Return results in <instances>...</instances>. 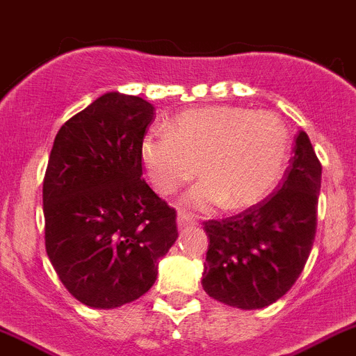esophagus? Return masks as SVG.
Instances as JSON below:
<instances>
[{
	"label": "esophagus",
	"instance_id": "34e87169",
	"mask_svg": "<svg viewBox=\"0 0 356 356\" xmlns=\"http://www.w3.org/2000/svg\"><path fill=\"white\" fill-rule=\"evenodd\" d=\"M177 225L181 228H184V227H191V225H195V221L191 218H189V216L186 214V212L179 211L177 212Z\"/></svg>",
	"mask_w": 356,
	"mask_h": 356
}]
</instances>
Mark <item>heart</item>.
I'll return each mask as SVG.
<instances>
[{"label": "heart", "mask_w": 356, "mask_h": 356, "mask_svg": "<svg viewBox=\"0 0 356 356\" xmlns=\"http://www.w3.org/2000/svg\"><path fill=\"white\" fill-rule=\"evenodd\" d=\"M140 156L158 193H175L200 168L204 179L184 204L202 212L219 205L241 211L264 200L283 177L290 133L272 112L235 105L191 108L175 115L168 131L147 133Z\"/></svg>", "instance_id": "b5f03b06"}]
</instances>
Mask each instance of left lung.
Instances as JSON below:
<instances>
[{"label": "left lung", "mask_w": 356, "mask_h": 356, "mask_svg": "<svg viewBox=\"0 0 356 356\" xmlns=\"http://www.w3.org/2000/svg\"><path fill=\"white\" fill-rule=\"evenodd\" d=\"M293 152L277 191L241 214L205 221L202 286L209 297L261 309L283 297L304 270L316 235L321 163L305 131H298Z\"/></svg>", "instance_id": "obj_1"}]
</instances>
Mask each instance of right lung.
I'll return each instance as SVG.
<instances>
[{
	"instance_id": "1",
	"label": "right lung",
	"mask_w": 356,
	"mask_h": 356,
	"mask_svg": "<svg viewBox=\"0 0 356 356\" xmlns=\"http://www.w3.org/2000/svg\"><path fill=\"white\" fill-rule=\"evenodd\" d=\"M154 107L112 91L54 138L43 179L45 249L66 290L95 309L137 300L177 238L175 211L142 179Z\"/></svg>"
}]
</instances>
